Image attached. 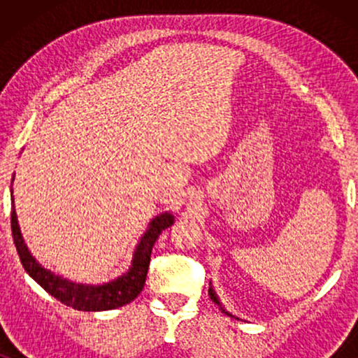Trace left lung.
Returning a JSON list of instances; mask_svg holds the SVG:
<instances>
[{
	"instance_id": "1",
	"label": "left lung",
	"mask_w": 358,
	"mask_h": 358,
	"mask_svg": "<svg viewBox=\"0 0 358 358\" xmlns=\"http://www.w3.org/2000/svg\"><path fill=\"white\" fill-rule=\"evenodd\" d=\"M208 293H210V298H212V300H213L215 303H217V305H218L220 308H222V311H223V313H227V315H228V316H231V317H234V316L231 315V313H228V311H227V310H224V308L222 306V303H220V300H218V296H217V293H215V292H213V288H212V287H210V288H208Z\"/></svg>"
}]
</instances>
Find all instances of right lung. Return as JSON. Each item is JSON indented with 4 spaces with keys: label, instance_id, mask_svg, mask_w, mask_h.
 Listing matches in <instances>:
<instances>
[{
    "label": "right lung",
    "instance_id": "right-lung-1",
    "mask_svg": "<svg viewBox=\"0 0 358 358\" xmlns=\"http://www.w3.org/2000/svg\"><path fill=\"white\" fill-rule=\"evenodd\" d=\"M173 223L174 217L173 213L169 212L161 213L156 218L151 220L148 229H146L143 236H141L140 243L136 244L129 272L117 277L115 280L102 283V285H86V283H76L68 280V278L55 275V273L47 271L45 267H42L41 264L36 261V257H34L31 251L27 249V244L24 243L21 228H19L17 223L16 208H14L11 189V231L24 271H26L43 290L50 293L52 296H55L58 301H62L63 305L71 306L80 311L115 310V308L129 305L130 301H134L135 298L140 295V292L143 290L146 273H148L150 267L151 249H153L159 234L163 233V229L169 228Z\"/></svg>",
    "mask_w": 358,
    "mask_h": 358
}]
</instances>
